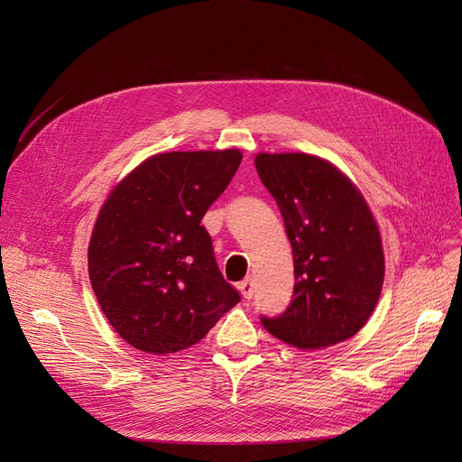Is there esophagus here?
I'll list each match as a JSON object with an SVG mask.
<instances>
[{
    "label": "esophagus",
    "instance_id": "34e87169",
    "mask_svg": "<svg viewBox=\"0 0 462 462\" xmlns=\"http://www.w3.org/2000/svg\"><path fill=\"white\" fill-rule=\"evenodd\" d=\"M239 291H241V295H243L246 300L253 299V295H254V285H253V279L246 277L245 282H241V283H239Z\"/></svg>",
    "mask_w": 462,
    "mask_h": 462
}]
</instances>
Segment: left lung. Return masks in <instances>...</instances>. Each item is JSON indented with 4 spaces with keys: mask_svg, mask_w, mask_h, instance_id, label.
<instances>
[{
    "mask_svg": "<svg viewBox=\"0 0 462 462\" xmlns=\"http://www.w3.org/2000/svg\"><path fill=\"white\" fill-rule=\"evenodd\" d=\"M254 163L282 212L295 265L291 304L262 316V326L310 351L353 337L375 309L385 272L366 200L337 167L310 153H258Z\"/></svg>",
    "mask_w": 462,
    "mask_h": 462,
    "instance_id": "left-lung-1",
    "label": "left lung"
}]
</instances>
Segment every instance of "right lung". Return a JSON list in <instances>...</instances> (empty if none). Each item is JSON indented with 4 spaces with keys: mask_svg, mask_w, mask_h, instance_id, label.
Instances as JSON below:
<instances>
[{
    "mask_svg": "<svg viewBox=\"0 0 462 462\" xmlns=\"http://www.w3.org/2000/svg\"><path fill=\"white\" fill-rule=\"evenodd\" d=\"M241 160L235 148L158 153L125 177L97 214L90 283L109 324L138 351H183L241 300L200 226Z\"/></svg>",
    "mask_w": 462,
    "mask_h": 462,
    "instance_id": "1",
    "label": "right lung"
}]
</instances>
